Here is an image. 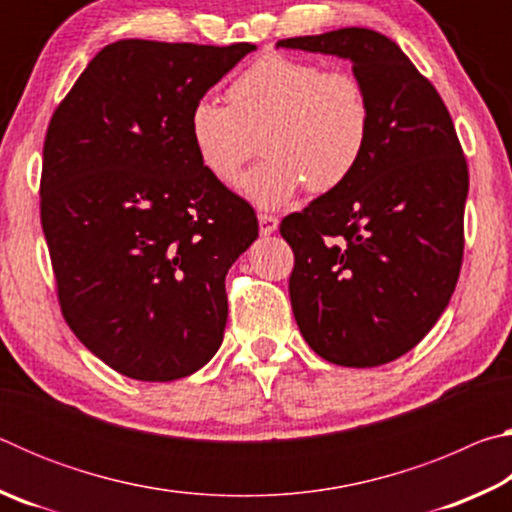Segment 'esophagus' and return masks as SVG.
Here are the masks:
<instances>
[{"mask_svg": "<svg viewBox=\"0 0 512 512\" xmlns=\"http://www.w3.org/2000/svg\"><path fill=\"white\" fill-rule=\"evenodd\" d=\"M257 221H259V232H262L264 237L273 235V232L277 230V223H280L273 214H259Z\"/></svg>", "mask_w": 512, "mask_h": 512, "instance_id": "34e87169", "label": "esophagus"}]
</instances>
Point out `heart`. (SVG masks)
Instances as JSON below:
<instances>
[{"label":"heart","instance_id":"b5f03b06","mask_svg":"<svg viewBox=\"0 0 512 512\" xmlns=\"http://www.w3.org/2000/svg\"><path fill=\"white\" fill-rule=\"evenodd\" d=\"M228 106L198 99L187 117L189 142L203 169L235 185L259 144L266 153L241 183L259 207H282L307 185L334 192L359 167L372 131L363 83L348 69L266 54L228 85Z\"/></svg>","mask_w":512,"mask_h":512}]
</instances>
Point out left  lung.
<instances>
[{
    "label": "left lung",
    "mask_w": 512,
    "mask_h": 512,
    "mask_svg": "<svg viewBox=\"0 0 512 512\" xmlns=\"http://www.w3.org/2000/svg\"><path fill=\"white\" fill-rule=\"evenodd\" d=\"M277 47L348 58L372 131L334 192L284 216L296 264L289 296L309 348L372 368L415 348L449 305L463 264L467 162L436 88L391 38L339 29Z\"/></svg>",
    "instance_id": "obj_1"
}]
</instances>
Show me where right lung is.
I'll return each mask as SVG.
<instances>
[{"label": "right lung", "instance_id": "obj_1", "mask_svg": "<svg viewBox=\"0 0 512 512\" xmlns=\"http://www.w3.org/2000/svg\"><path fill=\"white\" fill-rule=\"evenodd\" d=\"M253 49L112 42L49 121L40 221L60 311L131 379L192 375L223 341L225 275L259 225L198 162L187 117Z\"/></svg>", "mask_w": 512, "mask_h": 512}]
</instances>
